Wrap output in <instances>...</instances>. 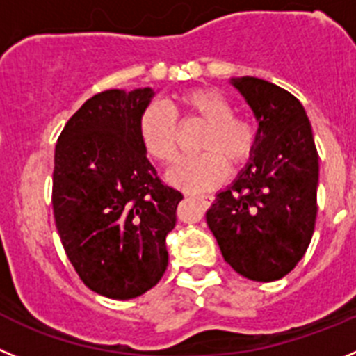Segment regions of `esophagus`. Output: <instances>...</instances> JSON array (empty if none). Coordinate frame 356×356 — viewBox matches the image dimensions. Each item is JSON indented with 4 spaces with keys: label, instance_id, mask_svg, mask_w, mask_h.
I'll return each mask as SVG.
<instances>
[{
    "label": "esophagus",
    "instance_id": "1",
    "mask_svg": "<svg viewBox=\"0 0 356 356\" xmlns=\"http://www.w3.org/2000/svg\"><path fill=\"white\" fill-rule=\"evenodd\" d=\"M191 197H195V198H197V200H200L202 204H204V206H211V204H213V202H214V195H211V193L191 195Z\"/></svg>",
    "mask_w": 356,
    "mask_h": 356
}]
</instances>
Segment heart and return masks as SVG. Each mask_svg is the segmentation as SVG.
<instances>
[{
    "mask_svg": "<svg viewBox=\"0 0 356 356\" xmlns=\"http://www.w3.org/2000/svg\"><path fill=\"white\" fill-rule=\"evenodd\" d=\"M182 120H202L206 129L198 138L200 154L179 163L170 172V181L190 191L209 190L229 174V163L236 168L254 158L261 140L255 118L234 111L229 95L216 88L200 86L175 95L168 104H149L138 120V136L147 154L163 166L179 158V127Z\"/></svg>",
    "mask_w": 356,
    "mask_h": 356,
    "instance_id": "1",
    "label": "heart"
}]
</instances>
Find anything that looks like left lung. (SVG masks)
<instances>
[{
    "mask_svg": "<svg viewBox=\"0 0 356 356\" xmlns=\"http://www.w3.org/2000/svg\"><path fill=\"white\" fill-rule=\"evenodd\" d=\"M254 111L261 140L238 179L206 213L225 262L243 277L273 282L305 255L318 214V150L293 94L264 79H230Z\"/></svg>",
    "mask_w": 356,
    "mask_h": 356,
    "instance_id": "obj_1",
    "label": "left lung"
}]
</instances>
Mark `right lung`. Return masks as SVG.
Returning <instances> with one entry per match:
<instances>
[{"instance_id": "obj_1", "label": "right lung", "mask_w": 356, "mask_h": 356, "mask_svg": "<svg viewBox=\"0 0 356 356\" xmlns=\"http://www.w3.org/2000/svg\"><path fill=\"white\" fill-rule=\"evenodd\" d=\"M152 88L104 90L69 118L54 149L53 213L88 289L131 300L161 280L181 191L147 159L138 120Z\"/></svg>"}]
</instances>
